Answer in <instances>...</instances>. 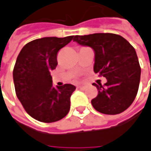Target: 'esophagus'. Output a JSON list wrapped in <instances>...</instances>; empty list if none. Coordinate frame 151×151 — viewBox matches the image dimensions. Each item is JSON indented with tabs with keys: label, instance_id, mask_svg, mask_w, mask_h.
<instances>
[{
	"label": "esophagus",
	"instance_id": "34e87169",
	"mask_svg": "<svg viewBox=\"0 0 151 151\" xmlns=\"http://www.w3.org/2000/svg\"><path fill=\"white\" fill-rule=\"evenodd\" d=\"M78 89L83 90V91H84V90L86 89V86H78Z\"/></svg>",
	"mask_w": 151,
	"mask_h": 151
}]
</instances>
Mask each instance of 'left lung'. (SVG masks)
Here are the masks:
<instances>
[{
	"label": "left lung",
	"mask_w": 151,
	"mask_h": 151,
	"mask_svg": "<svg viewBox=\"0 0 151 151\" xmlns=\"http://www.w3.org/2000/svg\"><path fill=\"white\" fill-rule=\"evenodd\" d=\"M73 41L93 49L95 73L106 78L107 82L93 84L99 91L91 100L96 111L116 115L133 103L139 87L141 68L134 47L122 36L115 34L76 35Z\"/></svg>",
	"instance_id": "1"
}]
</instances>
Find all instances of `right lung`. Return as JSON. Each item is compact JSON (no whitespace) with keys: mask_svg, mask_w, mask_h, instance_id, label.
I'll return each instance as SVG.
<instances>
[{"mask_svg":"<svg viewBox=\"0 0 151 151\" xmlns=\"http://www.w3.org/2000/svg\"><path fill=\"white\" fill-rule=\"evenodd\" d=\"M73 38L37 39L26 44L17 57L13 71L17 98L25 111L40 122H56L69 112L76 87L71 84L54 87L51 71L58 65V52Z\"/></svg>","mask_w":151,"mask_h":151,"instance_id":"1","label":"right lung"}]
</instances>
